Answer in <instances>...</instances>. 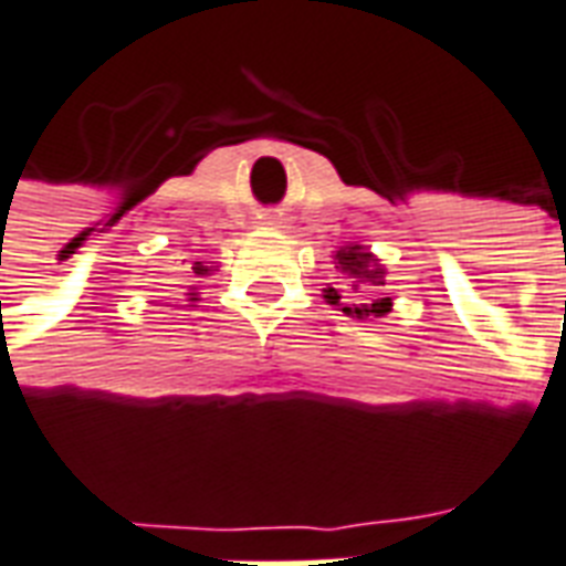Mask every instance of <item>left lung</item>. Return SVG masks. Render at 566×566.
<instances>
[{
  "mask_svg": "<svg viewBox=\"0 0 566 566\" xmlns=\"http://www.w3.org/2000/svg\"><path fill=\"white\" fill-rule=\"evenodd\" d=\"M338 282L326 284L324 300L338 305V312L357 321H375L392 312V296L384 294L387 284V266L380 258L359 242H345L333 251Z\"/></svg>",
  "mask_w": 566,
  "mask_h": 566,
  "instance_id": "obj_1",
  "label": "left lung"
}]
</instances>
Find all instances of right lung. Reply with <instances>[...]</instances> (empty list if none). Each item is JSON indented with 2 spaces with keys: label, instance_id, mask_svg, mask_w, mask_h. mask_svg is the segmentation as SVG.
Returning a JSON list of instances; mask_svg holds the SVG:
<instances>
[{
  "label": "right lung",
  "instance_id": "right-lung-1",
  "mask_svg": "<svg viewBox=\"0 0 566 566\" xmlns=\"http://www.w3.org/2000/svg\"><path fill=\"white\" fill-rule=\"evenodd\" d=\"M191 270H195V275H209V272H212V266H203V263H195V266H191ZM191 296V300H195V294H188Z\"/></svg>",
  "mask_w": 566,
  "mask_h": 566
}]
</instances>
